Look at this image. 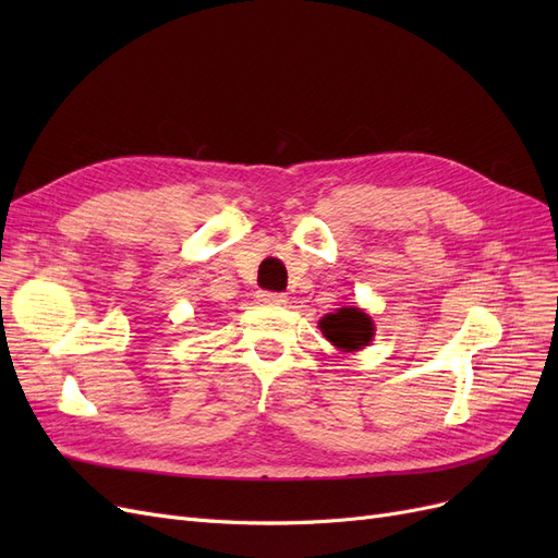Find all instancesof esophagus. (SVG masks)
Returning a JSON list of instances; mask_svg holds the SVG:
<instances>
[{"instance_id":"1","label":"esophagus","mask_w":558,"mask_h":558,"mask_svg":"<svg viewBox=\"0 0 558 558\" xmlns=\"http://www.w3.org/2000/svg\"><path fill=\"white\" fill-rule=\"evenodd\" d=\"M258 300L265 302V305H283L286 295L283 293H272V291H260Z\"/></svg>"}]
</instances>
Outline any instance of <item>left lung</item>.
<instances>
[{
  "mask_svg": "<svg viewBox=\"0 0 558 558\" xmlns=\"http://www.w3.org/2000/svg\"><path fill=\"white\" fill-rule=\"evenodd\" d=\"M318 328L326 340L340 351H359L373 342L375 324L359 307H342L332 314H326L318 320Z\"/></svg>",
  "mask_w": 558,
  "mask_h": 558,
  "instance_id": "8db88e82",
  "label": "left lung"
}]
</instances>
